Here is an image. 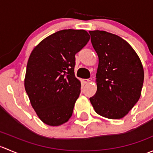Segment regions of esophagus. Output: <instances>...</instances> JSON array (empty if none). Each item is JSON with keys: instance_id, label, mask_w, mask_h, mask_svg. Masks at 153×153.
Masks as SVG:
<instances>
[{"instance_id": "1", "label": "esophagus", "mask_w": 153, "mask_h": 153, "mask_svg": "<svg viewBox=\"0 0 153 153\" xmlns=\"http://www.w3.org/2000/svg\"><path fill=\"white\" fill-rule=\"evenodd\" d=\"M91 80L89 79V78H87V79H86V78H84V79H83V82L84 83V84H88L89 82H90Z\"/></svg>"}]
</instances>
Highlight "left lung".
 Returning a JSON list of instances; mask_svg holds the SVG:
<instances>
[{
    "label": "left lung",
    "instance_id": "1",
    "mask_svg": "<svg viewBox=\"0 0 153 153\" xmlns=\"http://www.w3.org/2000/svg\"><path fill=\"white\" fill-rule=\"evenodd\" d=\"M98 56L97 92L89 98L98 115L120 119L141 97L144 73L139 57L125 40L105 31H89Z\"/></svg>",
    "mask_w": 153,
    "mask_h": 153
}]
</instances>
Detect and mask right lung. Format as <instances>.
Segmentation results:
<instances>
[{"mask_svg":"<svg viewBox=\"0 0 153 153\" xmlns=\"http://www.w3.org/2000/svg\"><path fill=\"white\" fill-rule=\"evenodd\" d=\"M83 29H64L44 38L27 62L24 86L38 118L49 126L69 121L81 92L75 78V54L89 41Z\"/></svg>","mask_w":153,"mask_h":153,"instance_id":"right-lung-1","label":"right lung"}]
</instances>
